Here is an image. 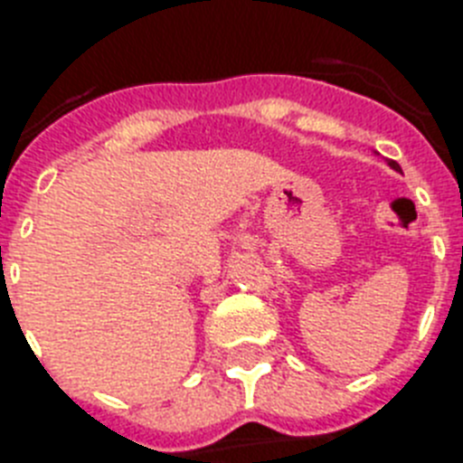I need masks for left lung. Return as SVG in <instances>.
Listing matches in <instances>:
<instances>
[{
    "label": "left lung",
    "mask_w": 463,
    "mask_h": 463,
    "mask_svg": "<svg viewBox=\"0 0 463 463\" xmlns=\"http://www.w3.org/2000/svg\"><path fill=\"white\" fill-rule=\"evenodd\" d=\"M391 166H393L395 172H400V166H398V162H391Z\"/></svg>",
    "instance_id": "1"
}]
</instances>
